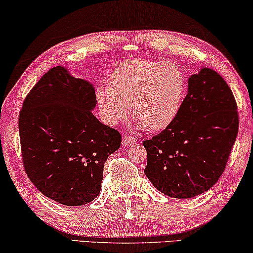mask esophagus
Masks as SVG:
<instances>
[{
  "label": "esophagus",
  "instance_id": "1",
  "mask_svg": "<svg viewBox=\"0 0 253 253\" xmlns=\"http://www.w3.org/2000/svg\"><path fill=\"white\" fill-rule=\"evenodd\" d=\"M133 143H136V138L130 136V134H124L123 139H122V145L124 147L130 146V145H132Z\"/></svg>",
  "mask_w": 253,
  "mask_h": 253
}]
</instances>
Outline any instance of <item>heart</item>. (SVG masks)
Segmentation results:
<instances>
[{"instance_id":"heart-1","label":"heart","mask_w":253,"mask_h":253,"mask_svg":"<svg viewBox=\"0 0 253 253\" xmlns=\"http://www.w3.org/2000/svg\"><path fill=\"white\" fill-rule=\"evenodd\" d=\"M184 89V76L175 64L134 58L117 65L110 85L101 83L95 96L108 124L126 119L133 106V116L139 126L159 131L177 116Z\"/></svg>"}]
</instances>
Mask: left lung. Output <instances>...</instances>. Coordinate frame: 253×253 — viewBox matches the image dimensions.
<instances>
[{"label": "left lung", "instance_id": "1", "mask_svg": "<svg viewBox=\"0 0 253 253\" xmlns=\"http://www.w3.org/2000/svg\"><path fill=\"white\" fill-rule=\"evenodd\" d=\"M188 94L175 120L152 139L145 175L174 198L207 191L222 175L238 132L237 103L226 81L203 68L189 78Z\"/></svg>", "mask_w": 253, "mask_h": 253}]
</instances>
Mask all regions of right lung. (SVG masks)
I'll list each match as a JSON object with an SVG mask.
<instances>
[{
	"label": "right lung",
	"instance_id": "1",
	"mask_svg": "<svg viewBox=\"0 0 253 253\" xmlns=\"http://www.w3.org/2000/svg\"><path fill=\"white\" fill-rule=\"evenodd\" d=\"M95 105L88 82L55 67L34 85L20 109L27 177L42 195L63 205H85L99 195L107 158L121 146L119 131L92 114Z\"/></svg>",
	"mask_w": 253,
	"mask_h": 253
}]
</instances>
